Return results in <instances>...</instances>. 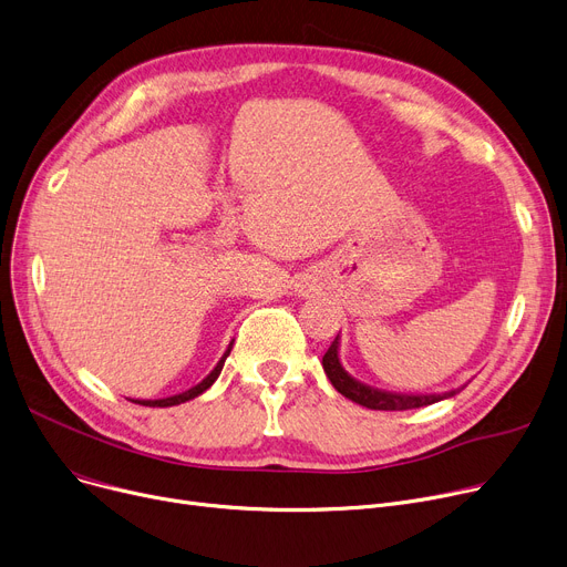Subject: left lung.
Returning a JSON list of instances; mask_svg holds the SVG:
<instances>
[{"label":"left lung","mask_w":567,"mask_h":567,"mask_svg":"<svg viewBox=\"0 0 567 567\" xmlns=\"http://www.w3.org/2000/svg\"><path fill=\"white\" fill-rule=\"evenodd\" d=\"M339 348H341V339L337 337L334 343L329 346V350L322 357V369H324L329 382L334 384V389L339 393L350 398L352 403L363 405L369 410H384V412H395L398 410V412H401V410L425 408V405H432V403H440V401H444V398H451L460 391V389L457 391L451 389L446 393H393V391H382V389L369 386V384L354 380L343 369Z\"/></svg>","instance_id":"8db88e82"}]
</instances>
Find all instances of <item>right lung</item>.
Returning a JSON list of instances; mask_svg holds the SVG:
<instances>
[{
    "mask_svg": "<svg viewBox=\"0 0 567 567\" xmlns=\"http://www.w3.org/2000/svg\"><path fill=\"white\" fill-rule=\"evenodd\" d=\"M230 348H233V341L228 343L226 352L221 354V359L217 361L215 369H213L202 382H198L196 386H192V389H187V391H183V393L169 395V398H157V401H132V403H140V405H146V408H174V405H181V403H185V401H192V398H196V395H202V393H204L206 389H210L213 382L219 378V373H221V369H224V361H226V357L230 354Z\"/></svg>",
    "mask_w": 567,
    "mask_h": 567,
    "instance_id": "right-lung-1",
    "label": "right lung"
}]
</instances>
